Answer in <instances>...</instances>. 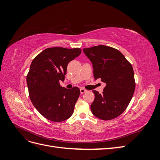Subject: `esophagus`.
Listing matches in <instances>:
<instances>
[{"label": "esophagus", "mask_w": 160, "mask_h": 160, "mask_svg": "<svg viewBox=\"0 0 160 160\" xmlns=\"http://www.w3.org/2000/svg\"><path fill=\"white\" fill-rule=\"evenodd\" d=\"M86 91H87V90H86V89H83V88H81V89H80V92H81V94H83V93H85Z\"/></svg>", "instance_id": "34e87169"}]
</instances>
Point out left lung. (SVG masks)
Masks as SVG:
<instances>
[{"label": "left lung", "mask_w": 160, "mask_h": 160, "mask_svg": "<svg viewBox=\"0 0 160 160\" xmlns=\"http://www.w3.org/2000/svg\"><path fill=\"white\" fill-rule=\"evenodd\" d=\"M83 52L93 64L95 79H100L106 84L101 93L93 91L92 113L102 120L118 118L128 108L135 91L132 64L119 51L111 47L95 46L83 49Z\"/></svg>", "instance_id": "obj_1"}]
</instances>
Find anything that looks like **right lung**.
Listing matches in <instances>:
<instances>
[{
  "label": "right lung",
  "instance_id": "1",
  "mask_svg": "<svg viewBox=\"0 0 160 160\" xmlns=\"http://www.w3.org/2000/svg\"><path fill=\"white\" fill-rule=\"evenodd\" d=\"M81 52L79 48H47L31 62L27 75L31 101L43 117L52 122H63L73 113L80 89L62 88L59 82L65 80L69 62Z\"/></svg>",
  "mask_w": 160,
  "mask_h": 160
}]
</instances>
